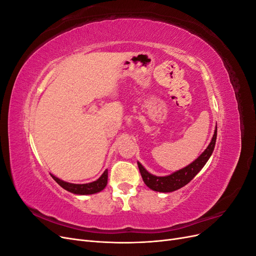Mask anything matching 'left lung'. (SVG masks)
Returning a JSON list of instances; mask_svg holds the SVG:
<instances>
[{
    "label": "left lung",
    "mask_w": 256,
    "mask_h": 256,
    "mask_svg": "<svg viewBox=\"0 0 256 256\" xmlns=\"http://www.w3.org/2000/svg\"><path fill=\"white\" fill-rule=\"evenodd\" d=\"M216 140V127L214 130V136L212 138V142L209 143L204 152L188 166H186L180 170V171H177L168 176H164V177L154 176L147 172L140 162H138V170H140L143 182H145L147 187L150 188L154 191L172 192V191L180 189L182 187H184V186L193 180V177H194L206 164V162L208 161L209 157L212 156V154L214 152Z\"/></svg>",
    "instance_id": "1"
}]
</instances>
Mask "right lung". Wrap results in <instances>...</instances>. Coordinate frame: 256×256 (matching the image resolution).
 I'll list each match as a JSON object with an SVG mask.
<instances>
[{
  "instance_id": "obj_1",
  "label": "right lung",
  "mask_w": 256,
  "mask_h": 256,
  "mask_svg": "<svg viewBox=\"0 0 256 256\" xmlns=\"http://www.w3.org/2000/svg\"><path fill=\"white\" fill-rule=\"evenodd\" d=\"M51 176L62 188H64L65 190L72 193H74V194H94V193L104 190L108 184V170H106L104 174L100 176L97 180L90 184H82L66 182L64 180H58V178L56 176L53 175Z\"/></svg>"
}]
</instances>
